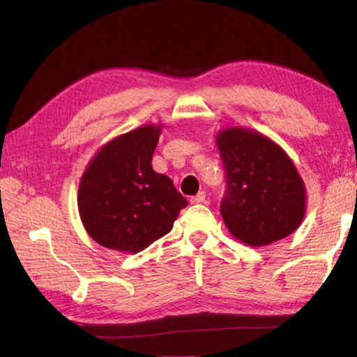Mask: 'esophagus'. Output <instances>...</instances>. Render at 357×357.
Listing matches in <instances>:
<instances>
[{"instance_id": "obj_1", "label": "esophagus", "mask_w": 357, "mask_h": 357, "mask_svg": "<svg viewBox=\"0 0 357 357\" xmlns=\"http://www.w3.org/2000/svg\"><path fill=\"white\" fill-rule=\"evenodd\" d=\"M201 202H205V193L204 192H199L198 195L190 198V204H201Z\"/></svg>"}]
</instances>
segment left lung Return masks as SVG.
<instances>
[{
	"instance_id": "1",
	"label": "left lung",
	"mask_w": 357,
	"mask_h": 357,
	"mask_svg": "<svg viewBox=\"0 0 357 357\" xmlns=\"http://www.w3.org/2000/svg\"><path fill=\"white\" fill-rule=\"evenodd\" d=\"M226 172L220 214L236 240L264 247L295 232L304 220V180L284 150L266 135L232 126L215 135Z\"/></svg>"
}]
</instances>
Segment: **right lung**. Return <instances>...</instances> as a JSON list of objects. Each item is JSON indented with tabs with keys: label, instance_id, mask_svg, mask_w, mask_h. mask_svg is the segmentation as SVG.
<instances>
[{
	"label": "right lung",
	"instance_id": "obj_1",
	"mask_svg": "<svg viewBox=\"0 0 357 357\" xmlns=\"http://www.w3.org/2000/svg\"><path fill=\"white\" fill-rule=\"evenodd\" d=\"M160 125L149 123L104 144L86 167L77 205L102 247L135 255L167 235L188 205L172 180L152 168Z\"/></svg>",
	"mask_w": 357,
	"mask_h": 357
}]
</instances>
